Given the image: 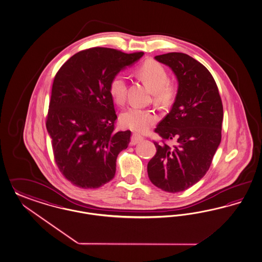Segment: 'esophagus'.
Returning a JSON list of instances; mask_svg holds the SVG:
<instances>
[{"label":"esophagus","mask_w":262,"mask_h":262,"mask_svg":"<svg viewBox=\"0 0 262 262\" xmlns=\"http://www.w3.org/2000/svg\"><path fill=\"white\" fill-rule=\"evenodd\" d=\"M143 140V137L140 136V135H138V134H133V136H132V139H130V144L132 145H136L138 143V142H140V141H142Z\"/></svg>","instance_id":"esophagus-1"}]
</instances>
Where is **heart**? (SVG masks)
Listing matches in <instances>:
<instances>
[{"mask_svg":"<svg viewBox=\"0 0 262 262\" xmlns=\"http://www.w3.org/2000/svg\"><path fill=\"white\" fill-rule=\"evenodd\" d=\"M137 77L152 90L154 100L162 105L170 104L176 96V86L168 81L165 69L155 60H147L136 70ZM109 94L118 105H124L126 99V77L118 74L109 83ZM122 125L138 133L148 130L158 121V115L152 109L132 106L121 114Z\"/></svg>","mask_w":262,"mask_h":262,"instance_id":"b5f03b06","label":"heart"}]
</instances>
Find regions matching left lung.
I'll list each match as a JSON object with an SVG mask.
<instances>
[{
  "mask_svg": "<svg viewBox=\"0 0 262 262\" xmlns=\"http://www.w3.org/2000/svg\"><path fill=\"white\" fill-rule=\"evenodd\" d=\"M178 80L170 112L155 128L162 143L147 165L149 179L159 189L179 192L196 184L208 171L222 139L224 109L216 81L207 69L179 52L156 56ZM174 140L168 145L166 141Z\"/></svg>",
  "mask_w": 262,
  "mask_h": 262,
  "instance_id": "8db88e82",
  "label": "left lung"
}]
</instances>
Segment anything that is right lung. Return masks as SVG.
<instances>
[{
	"label": "right lung",
	"mask_w": 262,
	"mask_h": 262,
	"mask_svg": "<svg viewBox=\"0 0 262 262\" xmlns=\"http://www.w3.org/2000/svg\"><path fill=\"white\" fill-rule=\"evenodd\" d=\"M143 54L93 47L73 55L56 73L46 128L55 163L74 186L97 189L114 178L118 155L129 143L130 130L115 132L109 83Z\"/></svg>",
	"instance_id": "1"
}]
</instances>
